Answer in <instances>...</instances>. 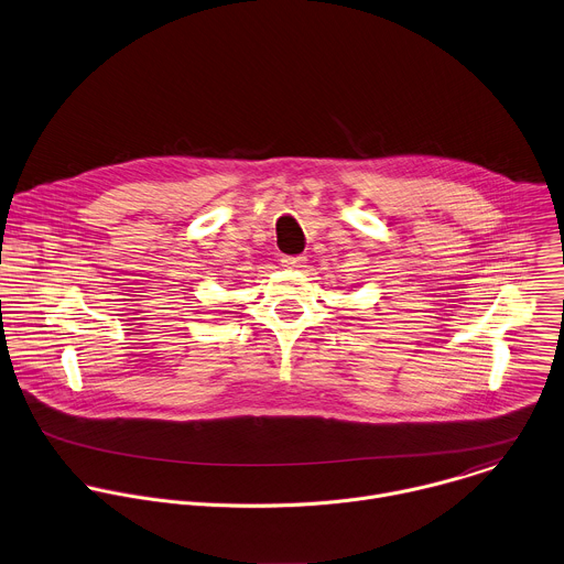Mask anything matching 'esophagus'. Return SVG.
<instances>
[{"mask_svg":"<svg viewBox=\"0 0 564 564\" xmlns=\"http://www.w3.org/2000/svg\"><path fill=\"white\" fill-rule=\"evenodd\" d=\"M305 261H307L305 257H283V259H281V265L296 270V268H305Z\"/></svg>","mask_w":564,"mask_h":564,"instance_id":"esophagus-1","label":"esophagus"}]
</instances>
